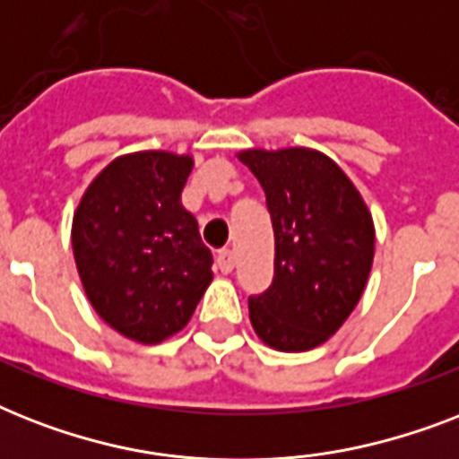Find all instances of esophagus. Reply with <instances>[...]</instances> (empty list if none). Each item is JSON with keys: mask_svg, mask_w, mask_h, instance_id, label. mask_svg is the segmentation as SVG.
Here are the masks:
<instances>
[{"mask_svg": "<svg viewBox=\"0 0 459 459\" xmlns=\"http://www.w3.org/2000/svg\"><path fill=\"white\" fill-rule=\"evenodd\" d=\"M216 266H219V272L221 273H230L233 272V266H236V255L230 250H221L216 255Z\"/></svg>", "mask_w": 459, "mask_h": 459, "instance_id": "1", "label": "esophagus"}]
</instances>
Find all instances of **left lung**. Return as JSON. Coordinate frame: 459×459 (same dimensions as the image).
Instances as JSON below:
<instances>
[{
	"label": "left lung",
	"instance_id": "obj_1",
	"mask_svg": "<svg viewBox=\"0 0 459 459\" xmlns=\"http://www.w3.org/2000/svg\"><path fill=\"white\" fill-rule=\"evenodd\" d=\"M273 226V281L250 298L255 333L273 350L326 342L359 302L374 262V223L362 195L316 150H245Z\"/></svg>",
	"mask_w": 459,
	"mask_h": 459
}]
</instances>
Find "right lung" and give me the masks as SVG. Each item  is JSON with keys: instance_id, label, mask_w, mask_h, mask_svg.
I'll return each instance as SVG.
<instances>
[{"instance_id": "right-lung-1", "label": "right lung", "mask_w": 459, "mask_h": 459, "mask_svg": "<svg viewBox=\"0 0 459 459\" xmlns=\"http://www.w3.org/2000/svg\"><path fill=\"white\" fill-rule=\"evenodd\" d=\"M190 154L114 159L74 214V257L90 305L135 342L166 341L193 316L212 283V252L180 204Z\"/></svg>"}]
</instances>
